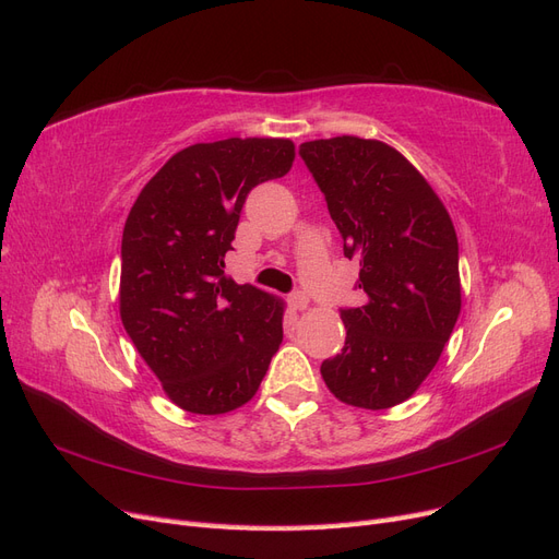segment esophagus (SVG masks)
<instances>
[{"mask_svg":"<svg viewBox=\"0 0 559 559\" xmlns=\"http://www.w3.org/2000/svg\"><path fill=\"white\" fill-rule=\"evenodd\" d=\"M290 306L295 311H306V309H309V297H306L304 293H293L290 295Z\"/></svg>","mask_w":559,"mask_h":559,"instance_id":"34e87169","label":"esophagus"}]
</instances>
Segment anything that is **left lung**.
Listing matches in <instances>:
<instances>
[{"label": "left lung", "mask_w": 559, "mask_h": 559, "mask_svg": "<svg viewBox=\"0 0 559 559\" xmlns=\"http://www.w3.org/2000/svg\"><path fill=\"white\" fill-rule=\"evenodd\" d=\"M299 155L367 295L341 311L346 346L322 362V381L348 406L392 408L435 369L462 309L453 221L427 178L383 141L316 139Z\"/></svg>", "instance_id": "obj_1"}]
</instances>
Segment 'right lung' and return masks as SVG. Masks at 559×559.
Segmentation results:
<instances>
[{"mask_svg": "<svg viewBox=\"0 0 559 559\" xmlns=\"http://www.w3.org/2000/svg\"><path fill=\"white\" fill-rule=\"evenodd\" d=\"M295 162L290 139H223L171 155L124 221L120 320L167 397L221 416L255 397L283 341V299L225 276L248 192Z\"/></svg>", "mask_w": 559, "mask_h": 559, "instance_id": "add662e5", "label": "right lung"}]
</instances>
